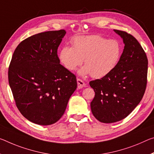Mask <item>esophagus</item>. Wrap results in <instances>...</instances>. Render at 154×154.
Masks as SVG:
<instances>
[{
    "instance_id": "1",
    "label": "esophagus",
    "mask_w": 154,
    "mask_h": 154,
    "mask_svg": "<svg viewBox=\"0 0 154 154\" xmlns=\"http://www.w3.org/2000/svg\"><path fill=\"white\" fill-rule=\"evenodd\" d=\"M77 88L79 89H81L82 88L86 86V84H85V82L84 81H82V79H79V78H77Z\"/></svg>"
}]
</instances>
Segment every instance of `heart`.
I'll use <instances>...</instances> for the list:
<instances>
[{
    "mask_svg": "<svg viewBox=\"0 0 154 154\" xmlns=\"http://www.w3.org/2000/svg\"><path fill=\"white\" fill-rule=\"evenodd\" d=\"M122 52L121 44L116 40H108L99 35L79 36L72 40L71 46H65L59 53L63 66L73 71L82 64V75H91L97 79L108 75L118 64Z\"/></svg>",
    "mask_w": 154,
    "mask_h": 154,
    "instance_id": "obj_1",
    "label": "heart"
}]
</instances>
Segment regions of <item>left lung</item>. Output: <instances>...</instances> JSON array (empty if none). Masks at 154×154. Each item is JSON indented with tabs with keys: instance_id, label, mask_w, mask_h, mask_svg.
<instances>
[{
	"instance_id": "8db88e82",
	"label": "left lung",
	"mask_w": 154,
	"mask_h": 154,
	"mask_svg": "<svg viewBox=\"0 0 154 154\" xmlns=\"http://www.w3.org/2000/svg\"><path fill=\"white\" fill-rule=\"evenodd\" d=\"M114 31L125 44L120 60L108 75L90 82L95 92L90 103L92 113L104 123L128 116L140 102L147 82L148 60L140 43L125 31Z\"/></svg>"
}]
</instances>
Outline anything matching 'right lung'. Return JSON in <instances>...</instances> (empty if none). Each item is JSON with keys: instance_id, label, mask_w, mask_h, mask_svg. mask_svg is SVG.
Instances as JSON below:
<instances>
[{"instance_id": "1", "label": "right lung", "mask_w": 154, "mask_h": 154, "mask_svg": "<svg viewBox=\"0 0 154 154\" xmlns=\"http://www.w3.org/2000/svg\"><path fill=\"white\" fill-rule=\"evenodd\" d=\"M66 31L33 35L19 44L8 70L17 108L29 121L48 125L59 121L77 86L76 76L60 64L58 46Z\"/></svg>"}]
</instances>
